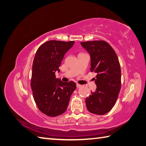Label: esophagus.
Masks as SVG:
<instances>
[{
    "mask_svg": "<svg viewBox=\"0 0 146 146\" xmlns=\"http://www.w3.org/2000/svg\"><path fill=\"white\" fill-rule=\"evenodd\" d=\"M76 86H77V88H81L82 86H81V85H80V84H76Z\"/></svg>",
    "mask_w": 146,
    "mask_h": 146,
    "instance_id": "1",
    "label": "esophagus"
}]
</instances>
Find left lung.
I'll return each instance as SVG.
<instances>
[{
  "mask_svg": "<svg viewBox=\"0 0 146 146\" xmlns=\"http://www.w3.org/2000/svg\"><path fill=\"white\" fill-rule=\"evenodd\" d=\"M91 57V72L97 76V88L86 98L88 110L96 115L108 113L115 104L121 88V70L115 52L104 40L81 42Z\"/></svg>",
  "mask_w": 146,
  "mask_h": 146,
  "instance_id": "1",
  "label": "left lung"
}]
</instances>
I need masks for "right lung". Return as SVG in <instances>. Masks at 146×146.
<instances>
[{
    "label": "right lung",
    "instance_id": "add662e5",
    "mask_svg": "<svg viewBox=\"0 0 146 146\" xmlns=\"http://www.w3.org/2000/svg\"><path fill=\"white\" fill-rule=\"evenodd\" d=\"M74 41L50 40L43 43L36 52L33 63L31 87L38 109L48 117L63 114L76 88L74 81L63 83L56 78L65 54Z\"/></svg>",
    "mask_w": 146,
    "mask_h": 146
}]
</instances>
